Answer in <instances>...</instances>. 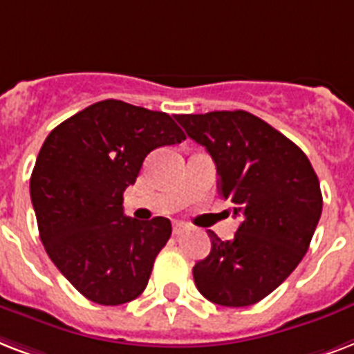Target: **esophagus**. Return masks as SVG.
Wrapping results in <instances>:
<instances>
[{"label":"esophagus","mask_w":354,"mask_h":354,"mask_svg":"<svg viewBox=\"0 0 354 354\" xmlns=\"http://www.w3.org/2000/svg\"><path fill=\"white\" fill-rule=\"evenodd\" d=\"M186 229H188V225H186V223H183V221H175V223H174V234H175V236H179L180 232H185Z\"/></svg>","instance_id":"34e87169"}]
</instances>
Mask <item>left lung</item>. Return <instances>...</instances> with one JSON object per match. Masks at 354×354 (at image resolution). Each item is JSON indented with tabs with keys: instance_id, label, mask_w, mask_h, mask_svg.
Masks as SVG:
<instances>
[{
	"instance_id": "8db88e82",
	"label": "left lung",
	"mask_w": 354,
	"mask_h": 354,
	"mask_svg": "<svg viewBox=\"0 0 354 354\" xmlns=\"http://www.w3.org/2000/svg\"><path fill=\"white\" fill-rule=\"evenodd\" d=\"M175 120L216 164L218 192L242 223L232 240L208 232L212 249L194 266L197 290L221 306L259 303L297 268L322 216L319 180L292 140L245 111Z\"/></svg>"
}]
</instances>
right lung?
Instances as JSON below:
<instances>
[{"label": "right lung", "instance_id": "add662e5", "mask_svg": "<svg viewBox=\"0 0 354 354\" xmlns=\"http://www.w3.org/2000/svg\"><path fill=\"white\" fill-rule=\"evenodd\" d=\"M185 133L166 112L97 101L51 131L31 175V201L46 253L97 305L136 299L171 236L168 218L123 214V192L144 158Z\"/></svg>", "mask_w": 354, "mask_h": 354}]
</instances>
